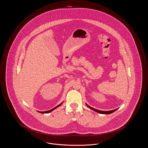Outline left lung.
Wrapping results in <instances>:
<instances>
[{"label": "left lung", "mask_w": 148, "mask_h": 148, "mask_svg": "<svg viewBox=\"0 0 148 148\" xmlns=\"http://www.w3.org/2000/svg\"><path fill=\"white\" fill-rule=\"evenodd\" d=\"M88 107H89L90 109H91L92 110H93L94 111H95L96 112H98V113H100V114H111V113L114 112L115 111H116L118 109H114L113 110H110V111H100V110H97L96 109H94L93 108H92L91 106H88V104H86Z\"/></svg>", "instance_id": "obj_1"}]
</instances>
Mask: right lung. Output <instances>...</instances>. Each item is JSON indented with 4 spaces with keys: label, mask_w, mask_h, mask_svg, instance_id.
Instances as JSON below:
<instances>
[{
    "label": "right lung",
    "mask_w": 148,
    "mask_h": 148,
    "mask_svg": "<svg viewBox=\"0 0 148 148\" xmlns=\"http://www.w3.org/2000/svg\"><path fill=\"white\" fill-rule=\"evenodd\" d=\"M62 103H61V104H60L59 105H58V106H56L55 108H54L53 109H51V110H48V111H46V112H39V113H42V114H44V113H50L51 111H53V110H54L55 109H56V108H58V107H59V106H60V105L62 104Z\"/></svg>",
    "instance_id": "1"
}]
</instances>
